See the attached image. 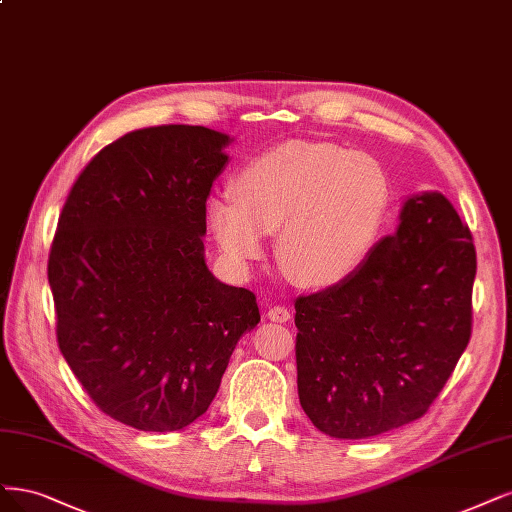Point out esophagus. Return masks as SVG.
Instances as JSON below:
<instances>
[{
	"mask_svg": "<svg viewBox=\"0 0 512 512\" xmlns=\"http://www.w3.org/2000/svg\"><path fill=\"white\" fill-rule=\"evenodd\" d=\"M267 317L271 322H279L284 324L290 320V309L288 307H281V305H271L269 311H267Z\"/></svg>",
	"mask_w": 512,
	"mask_h": 512,
	"instance_id": "1",
	"label": "esophagus"
}]
</instances>
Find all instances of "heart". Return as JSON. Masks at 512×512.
I'll list each match as a JSON object with an SVG mask.
<instances>
[{"label":"heart","instance_id":"b5f03b06","mask_svg":"<svg viewBox=\"0 0 512 512\" xmlns=\"http://www.w3.org/2000/svg\"><path fill=\"white\" fill-rule=\"evenodd\" d=\"M235 199L207 203V226L222 256L250 269L279 231L277 258L307 288H332L375 252L392 207L383 167L362 152L324 142H286L237 173Z\"/></svg>","mask_w":512,"mask_h":512}]
</instances>
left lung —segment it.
Wrapping results in <instances>:
<instances>
[{"mask_svg":"<svg viewBox=\"0 0 512 512\" xmlns=\"http://www.w3.org/2000/svg\"><path fill=\"white\" fill-rule=\"evenodd\" d=\"M477 252L451 201H402L396 233L339 286L296 298L298 400L332 438H370L424 415L472 330Z\"/></svg>","mask_w":512,"mask_h":512,"instance_id":"1","label":"left lung"}]
</instances>
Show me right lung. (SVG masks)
<instances>
[{
    "label": "right lung",
    "instance_id": "obj_1",
    "mask_svg": "<svg viewBox=\"0 0 512 512\" xmlns=\"http://www.w3.org/2000/svg\"><path fill=\"white\" fill-rule=\"evenodd\" d=\"M235 137L188 125L127 133L69 192L48 260L57 339L97 407L175 432L216 398L256 296L205 262V203Z\"/></svg>",
    "mask_w": 512,
    "mask_h": 512
}]
</instances>
